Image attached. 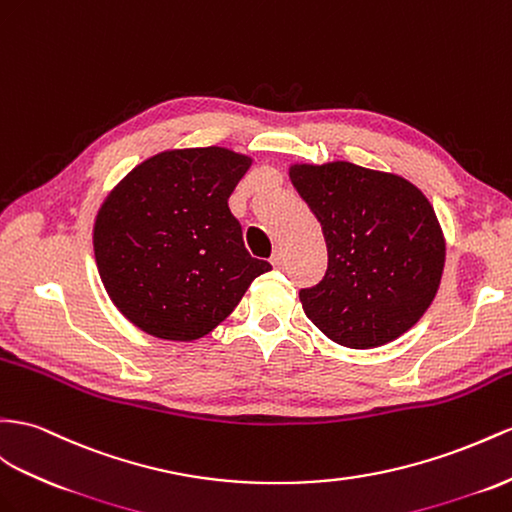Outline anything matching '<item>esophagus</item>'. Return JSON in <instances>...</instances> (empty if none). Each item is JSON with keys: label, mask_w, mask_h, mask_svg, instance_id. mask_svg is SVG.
Masks as SVG:
<instances>
[{"label": "esophagus", "mask_w": 512, "mask_h": 512, "mask_svg": "<svg viewBox=\"0 0 512 512\" xmlns=\"http://www.w3.org/2000/svg\"><path fill=\"white\" fill-rule=\"evenodd\" d=\"M270 264L277 268V270H281L285 266V253L281 251V248H274V253L270 257Z\"/></svg>", "instance_id": "34e87169"}]
</instances>
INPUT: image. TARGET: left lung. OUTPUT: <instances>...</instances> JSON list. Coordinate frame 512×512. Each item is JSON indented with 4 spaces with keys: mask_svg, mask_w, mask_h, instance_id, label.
I'll return each instance as SVG.
<instances>
[{
    "mask_svg": "<svg viewBox=\"0 0 512 512\" xmlns=\"http://www.w3.org/2000/svg\"><path fill=\"white\" fill-rule=\"evenodd\" d=\"M290 179L322 225L329 268L300 290L307 318L335 344L385 346L437 296L445 238L424 192L350 162L292 164Z\"/></svg>",
    "mask_w": 512,
    "mask_h": 512,
    "instance_id": "obj_1",
    "label": "left lung"
}]
</instances>
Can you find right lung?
<instances>
[{
	"mask_svg": "<svg viewBox=\"0 0 512 512\" xmlns=\"http://www.w3.org/2000/svg\"><path fill=\"white\" fill-rule=\"evenodd\" d=\"M253 160L225 147L170 149L101 203L95 259L108 296L140 331L194 342L238 307L268 261L248 255L229 196Z\"/></svg>",
	"mask_w": 512,
	"mask_h": 512,
	"instance_id": "1",
	"label": "right lung"
}]
</instances>
